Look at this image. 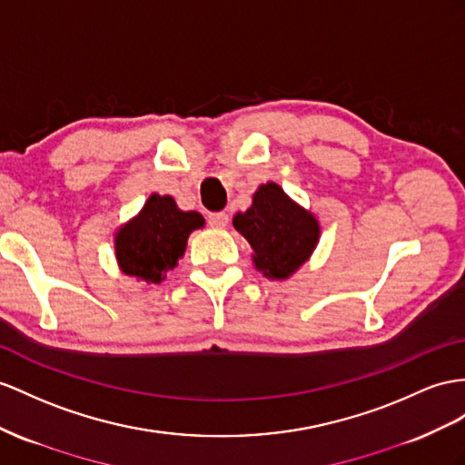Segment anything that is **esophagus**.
Here are the masks:
<instances>
[{"mask_svg": "<svg viewBox=\"0 0 465 465\" xmlns=\"http://www.w3.org/2000/svg\"><path fill=\"white\" fill-rule=\"evenodd\" d=\"M228 222H230V218H228V213H225V212H212V213H208V223L212 225V228H225V225H228Z\"/></svg>", "mask_w": 465, "mask_h": 465, "instance_id": "esophagus-1", "label": "esophagus"}]
</instances>
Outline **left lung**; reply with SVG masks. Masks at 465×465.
Instances as JSON below:
<instances>
[{"instance_id": "1", "label": "left lung", "mask_w": 465, "mask_h": 465, "mask_svg": "<svg viewBox=\"0 0 465 465\" xmlns=\"http://www.w3.org/2000/svg\"><path fill=\"white\" fill-rule=\"evenodd\" d=\"M233 228L253 247V261L269 279H287L311 257L320 225L275 183L259 186L253 204L233 216Z\"/></svg>"}]
</instances>
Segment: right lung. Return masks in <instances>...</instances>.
I'll return each mask as SVG.
<instances>
[{
  "label": "right lung",
  "instance_id": "right-lung-1",
  "mask_svg": "<svg viewBox=\"0 0 465 465\" xmlns=\"http://www.w3.org/2000/svg\"><path fill=\"white\" fill-rule=\"evenodd\" d=\"M204 225L198 212L178 210L171 196L153 194L139 216L115 235V255L125 275L159 284L184 255L190 232Z\"/></svg>",
  "mask_w": 465,
  "mask_h": 465
}]
</instances>
